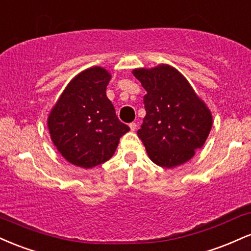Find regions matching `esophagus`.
Here are the masks:
<instances>
[{
	"label": "esophagus",
	"mask_w": 251,
	"mask_h": 251,
	"mask_svg": "<svg viewBox=\"0 0 251 251\" xmlns=\"http://www.w3.org/2000/svg\"><path fill=\"white\" fill-rule=\"evenodd\" d=\"M129 128H130L131 131H135V130H136V128H137V125L135 122H131L130 125H129Z\"/></svg>",
	"instance_id": "esophagus-1"
}]
</instances>
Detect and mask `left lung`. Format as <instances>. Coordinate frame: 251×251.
Returning <instances> with one entry per match:
<instances>
[{
	"label": "left lung",
	"instance_id": "1",
	"mask_svg": "<svg viewBox=\"0 0 251 251\" xmlns=\"http://www.w3.org/2000/svg\"><path fill=\"white\" fill-rule=\"evenodd\" d=\"M132 74L147 94L146 117L137 131L149 158L157 166L175 168L202 148L213 126V116L188 79L169 64Z\"/></svg>",
	"mask_w": 251,
	"mask_h": 251
}]
</instances>
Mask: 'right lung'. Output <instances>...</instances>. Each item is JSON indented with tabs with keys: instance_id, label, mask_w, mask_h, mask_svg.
<instances>
[{
	"instance_id": "1",
	"label": "right lung",
	"mask_w": 251,
	"mask_h": 251,
	"mask_svg": "<svg viewBox=\"0 0 251 251\" xmlns=\"http://www.w3.org/2000/svg\"><path fill=\"white\" fill-rule=\"evenodd\" d=\"M111 75L91 67L76 75L48 116L50 138L69 163L84 169L104 163L130 130L120 122L105 90Z\"/></svg>"
}]
</instances>
